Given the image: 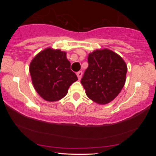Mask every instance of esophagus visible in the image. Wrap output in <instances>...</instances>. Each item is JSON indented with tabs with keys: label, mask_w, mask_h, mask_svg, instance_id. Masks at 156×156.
<instances>
[{
	"label": "esophagus",
	"mask_w": 156,
	"mask_h": 156,
	"mask_svg": "<svg viewBox=\"0 0 156 156\" xmlns=\"http://www.w3.org/2000/svg\"><path fill=\"white\" fill-rule=\"evenodd\" d=\"M76 74H77V76H78V79L80 80V78H81L82 76H83V73H82V71H78V72Z\"/></svg>",
	"instance_id": "34e87169"
}]
</instances>
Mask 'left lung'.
<instances>
[{
  "mask_svg": "<svg viewBox=\"0 0 156 156\" xmlns=\"http://www.w3.org/2000/svg\"><path fill=\"white\" fill-rule=\"evenodd\" d=\"M88 64L80 80L86 94L97 103H108L124 87L126 64L119 55L108 49L89 53Z\"/></svg>",
  "mask_w": 156,
  "mask_h": 156,
  "instance_id": "1",
  "label": "left lung"
}]
</instances>
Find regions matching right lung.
<instances>
[{
  "label": "right lung",
  "mask_w": 156,
  "mask_h": 156,
  "mask_svg": "<svg viewBox=\"0 0 156 156\" xmlns=\"http://www.w3.org/2000/svg\"><path fill=\"white\" fill-rule=\"evenodd\" d=\"M29 71L36 91L50 102L64 98L69 86L78 80L66 53L60 50L47 48L40 52L31 61Z\"/></svg>",
  "instance_id": "1"
}]
</instances>
